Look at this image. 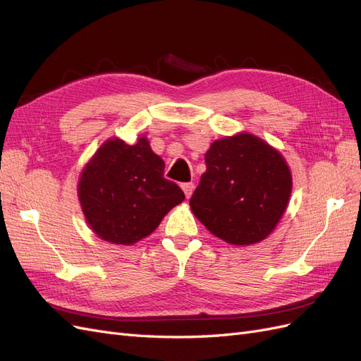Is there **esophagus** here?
I'll use <instances>...</instances> for the list:
<instances>
[{
    "label": "esophagus",
    "instance_id": "34e87169",
    "mask_svg": "<svg viewBox=\"0 0 361 361\" xmlns=\"http://www.w3.org/2000/svg\"><path fill=\"white\" fill-rule=\"evenodd\" d=\"M180 188H182V190H183V192H185V197L190 199L195 187H194V183H192V182H187V183H182V185H180Z\"/></svg>",
    "mask_w": 361,
    "mask_h": 361
}]
</instances>
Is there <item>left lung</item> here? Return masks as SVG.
<instances>
[{"label": "left lung", "mask_w": 361, "mask_h": 361, "mask_svg": "<svg viewBox=\"0 0 361 361\" xmlns=\"http://www.w3.org/2000/svg\"><path fill=\"white\" fill-rule=\"evenodd\" d=\"M190 206L216 238L233 245L264 241L285 214L292 174L285 158L256 135L236 134L211 145Z\"/></svg>", "instance_id": "obj_1"}]
</instances>
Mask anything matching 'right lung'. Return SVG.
<instances>
[{
  "label": "right lung",
  "instance_id": "obj_1",
  "mask_svg": "<svg viewBox=\"0 0 361 361\" xmlns=\"http://www.w3.org/2000/svg\"><path fill=\"white\" fill-rule=\"evenodd\" d=\"M166 164L146 137L135 145L111 138L87 162L78 197L92 231L104 241L130 245L150 235L185 194L164 178Z\"/></svg>",
  "mask_w": 361,
  "mask_h": 361
}]
</instances>
